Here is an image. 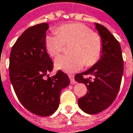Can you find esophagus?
Returning a JSON list of instances; mask_svg holds the SVG:
<instances>
[{"label": "esophagus", "instance_id": "esophagus-1", "mask_svg": "<svg viewBox=\"0 0 133 133\" xmlns=\"http://www.w3.org/2000/svg\"><path fill=\"white\" fill-rule=\"evenodd\" d=\"M69 79L71 80V84H74L75 83V79H74V76L73 75H69Z\"/></svg>", "mask_w": 133, "mask_h": 133}]
</instances>
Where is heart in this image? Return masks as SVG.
<instances>
[{"instance_id": "1", "label": "heart", "mask_w": 133, "mask_h": 133, "mask_svg": "<svg viewBox=\"0 0 133 133\" xmlns=\"http://www.w3.org/2000/svg\"><path fill=\"white\" fill-rule=\"evenodd\" d=\"M65 44H72L71 55L56 58L55 66L66 73H74L85 65L91 66L98 62L102 51V40L97 32L88 26L74 23L61 25L57 32L47 35L45 45L49 55L55 57L62 51Z\"/></svg>"}]
</instances>
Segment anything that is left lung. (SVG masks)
I'll return each instance as SVG.
<instances>
[{"label": "left lung", "instance_id": "obj_1", "mask_svg": "<svg viewBox=\"0 0 133 133\" xmlns=\"http://www.w3.org/2000/svg\"><path fill=\"white\" fill-rule=\"evenodd\" d=\"M96 29L102 40V51L98 62L88 71L77 74L75 80L83 83L88 92L78 99L79 108L88 114H96L110 107L119 91L124 71L121 45L110 31L95 23ZM85 75L94 79L85 78Z\"/></svg>", "mask_w": 133, "mask_h": 133}]
</instances>
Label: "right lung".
Masks as SVG:
<instances>
[{"label":"right lung","instance_id":"obj_1","mask_svg":"<svg viewBox=\"0 0 133 133\" xmlns=\"http://www.w3.org/2000/svg\"><path fill=\"white\" fill-rule=\"evenodd\" d=\"M48 27L43 23L27 29L12 46L9 57V77L17 98L25 109L39 116L57 110L61 91L70 84L62 71L49 76L54 63L45 45Z\"/></svg>","mask_w":133,"mask_h":133}]
</instances>
